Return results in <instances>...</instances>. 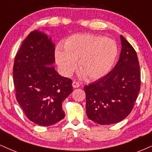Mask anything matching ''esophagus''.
<instances>
[{"label":"esophagus","instance_id":"1","mask_svg":"<svg viewBox=\"0 0 152 152\" xmlns=\"http://www.w3.org/2000/svg\"><path fill=\"white\" fill-rule=\"evenodd\" d=\"M80 86V83L78 82H77V81H73V82H72V87H74V88H77V87H79Z\"/></svg>","mask_w":152,"mask_h":152}]
</instances>
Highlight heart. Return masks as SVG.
Here are the masks:
<instances>
[{
    "mask_svg": "<svg viewBox=\"0 0 152 152\" xmlns=\"http://www.w3.org/2000/svg\"><path fill=\"white\" fill-rule=\"evenodd\" d=\"M118 48L115 41L106 37L75 34L65 44V48H57L56 58L65 75L70 76L77 67L87 79L98 80L106 75L115 63Z\"/></svg>",
    "mask_w": 152,
    "mask_h": 152,
    "instance_id": "1",
    "label": "heart"
}]
</instances>
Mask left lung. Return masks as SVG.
I'll list each match as a JSON object with an SVG mask.
<instances>
[{
	"label": "left lung",
	"instance_id": "obj_1",
	"mask_svg": "<svg viewBox=\"0 0 152 152\" xmlns=\"http://www.w3.org/2000/svg\"><path fill=\"white\" fill-rule=\"evenodd\" d=\"M117 64L108 74L85 85L86 111L91 121L110 125L131 113L141 86V72L135 50L123 36Z\"/></svg>",
	"mask_w": 152,
	"mask_h": 152
}]
</instances>
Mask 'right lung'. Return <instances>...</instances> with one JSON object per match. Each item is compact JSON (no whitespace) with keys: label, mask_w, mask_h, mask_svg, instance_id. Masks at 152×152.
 Segmentation results:
<instances>
[{"label":"right lung","mask_w":152,"mask_h":152,"mask_svg":"<svg viewBox=\"0 0 152 152\" xmlns=\"http://www.w3.org/2000/svg\"><path fill=\"white\" fill-rule=\"evenodd\" d=\"M54 61V44L35 30L22 42L13 65L17 101L27 118L42 126L65 117L62 103L72 91V80L56 72Z\"/></svg>","instance_id":"right-lung-1"}]
</instances>
